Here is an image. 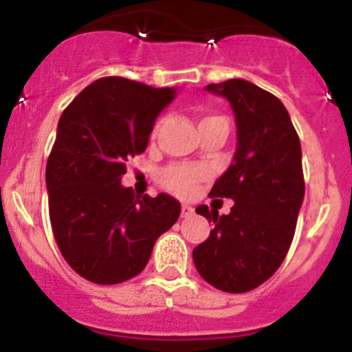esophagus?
Segmentation results:
<instances>
[{
  "instance_id": "obj_1",
  "label": "esophagus",
  "mask_w": 352,
  "mask_h": 352,
  "mask_svg": "<svg viewBox=\"0 0 352 352\" xmlns=\"http://www.w3.org/2000/svg\"><path fill=\"white\" fill-rule=\"evenodd\" d=\"M194 213V208L190 206V204H182V217H190V214Z\"/></svg>"
}]
</instances>
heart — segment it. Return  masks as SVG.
<instances>
[{
    "label": "heart",
    "instance_id": "1",
    "mask_svg": "<svg viewBox=\"0 0 352 352\" xmlns=\"http://www.w3.org/2000/svg\"><path fill=\"white\" fill-rule=\"evenodd\" d=\"M206 120H213V118H206ZM203 178V170L197 169V167L173 166L167 167V169L160 174V183L162 186H166L167 190L173 192V194L188 195L195 190V186L199 185V182Z\"/></svg>",
    "mask_w": 352,
    "mask_h": 352
}]
</instances>
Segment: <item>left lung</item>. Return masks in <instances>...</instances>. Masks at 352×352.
I'll return each instance as SVG.
<instances>
[{
    "mask_svg": "<svg viewBox=\"0 0 352 352\" xmlns=\"http://www.w3.org/2000/svg\"><path fill=\"white\" fill-rule=\"evenodd\" d=\"M204 89L227 98L236 118L231 166L210 192L234 206L222 217L206 204L195 208L214 227L192 257L208 284L247 292L268 280L291 247L305 197L300 138L284 104L256 84L229 79Z\"/></svg>",
    "mask_w": 352,
    "mask_h": 352,
    "instance_id": "left-lung-1",
    "label": "left lung"
}]
</instances>
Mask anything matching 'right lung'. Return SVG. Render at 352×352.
Wrapping results in <instances>:
<instances>
[{"label":"right lung","mask_w":352,"mask_h":352,"mask_svg":"<svg viewBox=\"0 0 352 352\" xmlns=\"http://www.w3.org/2000/svg\"><path fill=\"white\" fill-rule=\"evenodd\" d=\"M176 88L102 77L63 111L45 169L56 243L74 272L113 285L133 278L182 206L174 197H135L121 185L126 160L148 146Z\"/></svg>","instance_id":"1"}]
</instances>
